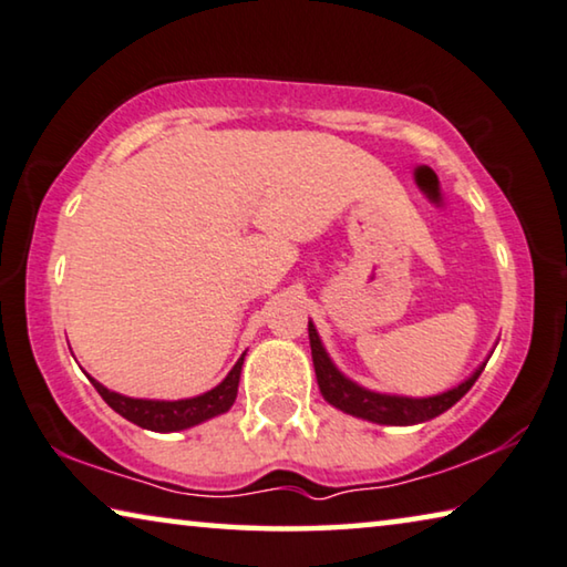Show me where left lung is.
<instances>
[{"instance_id": "obj_1", "label": "left lung", "mask_w": 567, "mask_h": 567, "mask_svg": "<svg viewBox=\"0 0 567 567\" xmlns=\"http://www.w3.org/2000/svg\"><path fill=\"white\" fill-rule=\"evenodd\" d=\"M309 344H311V360H313V372H317V382L321 395L329 405H334L337 411L347 415L362 417V421L378 423V425H415L425 423L431 417L446 413L451 405H456L461 398H464L468 390H472L474 382L482 374L484 364L468 374L464 382H458L456 388L446 390V393L429 395V398H408V395H390V393H378V390H368L357 385L354 380L347 378L344 372H339L332 357L321 344V337L309 321Z\"/></svg>"}]
</instances>
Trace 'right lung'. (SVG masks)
Listing matches in <instances>:
<instances>
[{"instance_id": "obj_1", "label": "right lung", "mask_w": 567, "mask_h": 567, "mask_svg": "<svg viewBox=\"0 0 567 567\" xmlns=\"http://www.w3.org/2000/svg\"><path fill=\"white\" fill-rule=\"evenodd\" d=\"M243 360H246V352H243L240 360L233 364V370L225 374V380L220 382V385H215L213 390H207V393H203V395L182 398V400L128 398V395L113 393V390H109L106 385H101L99 380L91 378V382H93V388L99 390V395L106 400V403L118 415H124L126 421L142 425V429H146V431L174 433V431L193 429V425H199V423L210 421V417H215V415H223L230 411L235 398H238Z\"/></svg>"}]
</instances>
